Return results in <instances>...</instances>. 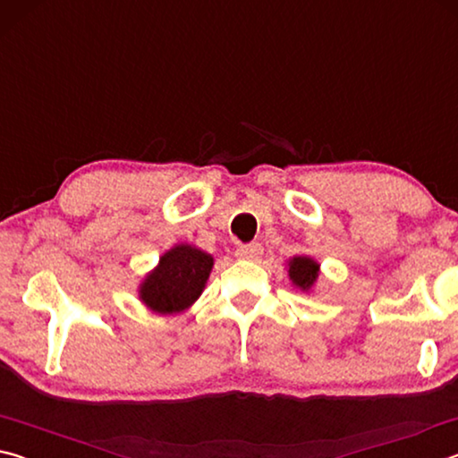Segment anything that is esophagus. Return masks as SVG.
I'll use <instances>...</instances> for the list:
<instances>
[{"instance_id":"obj_1","label":"esophagus","mask_w":458,"mask_h":458,"mask_svg":"<svg viewBox=\"0 0 458 458\" xmlns=\"http://www.w3.org/2000/svg\"><path fill=\"white\" fill-rule=\"evenodd\" d=\"M236 257L242 260H259L262 257V246L259 242L242 244L236 248Z\"/></svg>"}]
</instances>
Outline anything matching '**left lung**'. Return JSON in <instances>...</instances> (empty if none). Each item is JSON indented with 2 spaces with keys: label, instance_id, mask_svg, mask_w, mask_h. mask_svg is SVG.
Instances as JSON below:
<instances>
[{
  "label": "left lung",
  "instance_id": "obj_1",
  "mask_svg": "<svg viewBox=\"0 0 458 458\" xmlns=\"http://www.w3.org/2000/svg\"><path fill=\"white\" fill-rule=\"evenodd\" d=\"M289 278L301 291H311L319 278V262L311 257H293L289 260Z\"/></svg>",
  "mask_w": 458,
  "mask_h": 458
}]
</instances>
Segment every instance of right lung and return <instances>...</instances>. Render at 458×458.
<instances>
[{
	"mask_svg": "<svg viewBox=\"0 0 458 458\" xmlns=\"http://www.w3.org/2000/svg\"><path fill=\"white\" fill-rule=\"evenodd\" d=\"M214 259L191 244H175L139 284V299L159 315L182 313L193 305L212 273Z\"/></svg>",
	"mask_w": 458,
	"mask_h": 458,
	"instance_id": "1",
	"label": "right lung"
}]
</instances>
